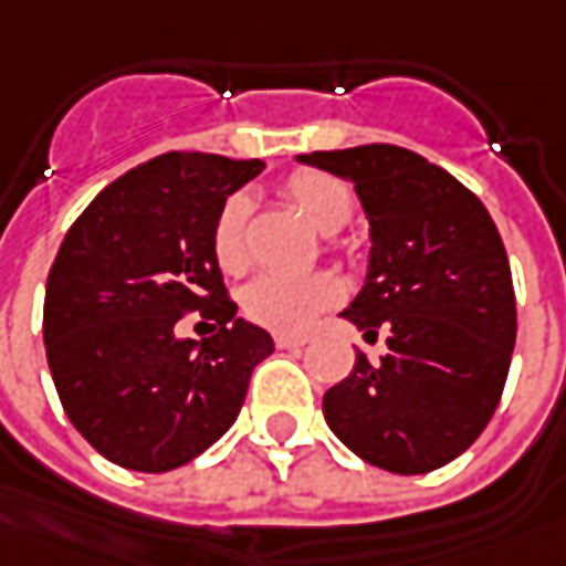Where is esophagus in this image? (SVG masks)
I'll return each instance as SVG.
<instances>
[{"label":"esophagus","mask_w":566,"mask_h":566,"mask_svg":"<svg viewBox=\"0 0 566 566\" xmlns=\"http://www.w3.org/2000/svg\"><path fill=\"white\" fill-rule=\"evenodd\" d=\"M307 338L305 335H286V333H276L274 335V345L276 348H302V345H305Z\"/></svg>","instance_id":"esophagus-1"}]
</instances>
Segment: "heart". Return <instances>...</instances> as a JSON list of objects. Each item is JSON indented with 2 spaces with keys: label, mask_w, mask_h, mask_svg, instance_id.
Here are the masks:
<instances>
[{
  "label": "heart",
  "mask_w": 566,
  "mask_h": 566,
  "mask_svg": "<svg viewBox=\"0 0 566 566\" xmlns=\"http://www.w3.org/2000/svg\"><path fill=\"white\" fill-rule=\"evenodd\" d=\"M280 193L298 209L302 216L321 233L342 231L354 218L357 200L348 181L338 175L321 169H295L283 181ZM245 221H249V202L233 193L221 202L216 221H212V259L228 276L243 274L249 268V249H245ZM338 280L329 271H314L302 276L264 274L255 276L243 290V314L252 323L274 333H305L317 314L338 302Z\"/></svg>",
  "instance_id": "heart-1"
}]
</instances>
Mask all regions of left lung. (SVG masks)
Here are the masks:
<instances>
[{
  "label": "left lung",
  "instance_id": "left-lung-1",
  "mask_svg": "<svg viewBox=\"0 0 566 566\" xmlns=\"http://www.w3.org/2000/svg\"><path fill=\"white\" fill-rule=\"evenodd\" d=\"M302 163L348 178L369 218V274L342 317L388 354L323 395V416L376 469L424 474L481 438L512 366L517 307L509 255L484 202L397 144L314 150Z\"/></svg>",
  "mask_w": 566,
  "mask_h": 566
}]
</instances>
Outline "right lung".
<instances>
[{"instance_id":"right-lung-1","label":"right lung","mask_w":566,"mask_h":566,"mask_svg":"<svg viewBox=\"0 0 566 566\" xmlns=\"http://www.w3.org/2000/svg\"><path fill=\"white\" fill-rule=\"evenodd\" d=\"M261 159L171 150L128 169L70 224L54 255L42 338L61 407L104 459L163 474L209 450L274 350L237 321L212 259V221ZM201 311L197 346L177 321Z\"/></svg>"}]
</instances>
